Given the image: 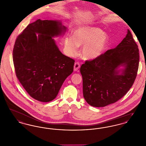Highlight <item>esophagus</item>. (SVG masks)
<instances>
[{
  "label": "esophagus",
  "instance_id": "esophagus-1",
  "mask_svg": "<svg viewBox=\"0 0 146 146\" xmlns=\"http://www.w3.org/2000/svg\"><path fill=\"white\" fill-rule=\"evenodd\" d=\"M80 67V63L79 62H76L74 63V71H76L79 69V68Z\"/></svg>",
  "mask_w": 146,
  "mask_h": 146
}]
</instances>
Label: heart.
Instances as JSON below:
<instances>
[{
  "label": "heart",
  "mask_w": 146,
  "mask_h": 146,
  "mask_svg": "<svg viewBox=\"0 0 146 146\" xmlns=\"http://www.w3.org/2000/svg\"><path fill=\"white\" fill-rule=\"evenodd\" d=\"M109 38L97 27L83 26L74 29L71 36L64 38V45L70 55L76 53L78 46H83L82 56L85 59H94L102 55L109 44Z\"/></svg>",
  "instance_id": "b5f03b06"
}]
</instances>
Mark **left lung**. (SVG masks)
I'll return each mask as SVG.
<instances>
[{
    "label": "left lung",
    "mask_w": 146,
    "mask_h": 146,
    "mask_svg": "<svg viewBox=\"0 0 146 146\" xmlns=\"http://www.w3.org/2000/svg\"><path fill=\"white\" fill-rule=\"evenodd\" d=\"M138 45L128 29L126 37L114 49L100 57L86 60L80 67L83 96L93 107H104L116 102L131 88L139 68ZM124 65L119 75L117 68Z\"/></svg>",
    "instance_id": "1"
}]
</instances>
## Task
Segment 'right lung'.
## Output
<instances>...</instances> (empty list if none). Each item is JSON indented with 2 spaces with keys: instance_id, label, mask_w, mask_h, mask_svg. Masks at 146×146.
Instances as JSON below:
<instances>
[{
  "instance_id": "obj_1",
  "label": "right lung",
  "mask_w": 146,
  "mask_h": 146,
  "mask_svg": "<svg viewBox=\"0 0 146 146\" xmlns=\"http://www.w3.org/2000/svg\"><path fill=\"white\" fill-rule=\"evenodd\" d=\"M65 29L58 21L39 19L16 39L13 53L16 75L37 101L48 102L55 99L73 71L75 61L62 54L52 39ZM36 33L40 34L38 37Z\"/></svg>"
}]
</instances>
